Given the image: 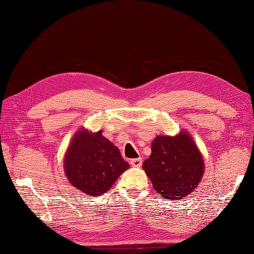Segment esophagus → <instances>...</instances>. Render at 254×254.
I'll return each instance as SVG.
<instances>
[{"mask_svg": "<svg viewBox=\"0 0 254 254\" xmlns=\"http://www.w3.org/2000/svg\"><path fill=\"white\" fill-rule=\"evenodd\" d=\"M130 164H131L132 167L135 168H140L142 166V159L141 158H135V159H131L130 160Z\"/></svg>", "mask_w": 254, "mask_h": 254, "instance_id": "34e87169", "label": "esophagus"}]
</instances>
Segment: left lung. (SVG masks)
<instances>
[{
  "instance_id": "8db88e82",
  "label": "left lung",
  "mask_w": 254,
  "mask_h": 254,
  "mask_svg": "<svg viewBox=\"0 0 254 254\" xmlns=\"http://www.w3.org/2000/svg\"><path fill=\"white\" fill-rule=\"evenodd\" d=\"M157 192L180 200L191 193L201 181L204 162L191 136L158 135L152 143V155L143 162Z\"/></svg>"
}]
</instances>
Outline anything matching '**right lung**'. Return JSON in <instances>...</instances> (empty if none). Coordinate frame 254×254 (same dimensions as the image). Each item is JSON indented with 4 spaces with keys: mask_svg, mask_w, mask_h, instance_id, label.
I'll return each instance as SVG.
<instances>
[{
    "mask_svg": "<svg viewBox=\"0 0 254 254\" xmlns=\"http://www.w3.org/2000/svg\"><path fill=\"white\" fill-rule=\"evenodd\" d=\"M65 173L73 187L86 194H104L129 168L102 130L90 133L81 130L74 135L64 161Z\"/></svg>",
    "mask_w": 254,
    "mask_h": 254,
    "instance_id": "right-lung-1",
    "label": "right lung"
}]
</instances>
